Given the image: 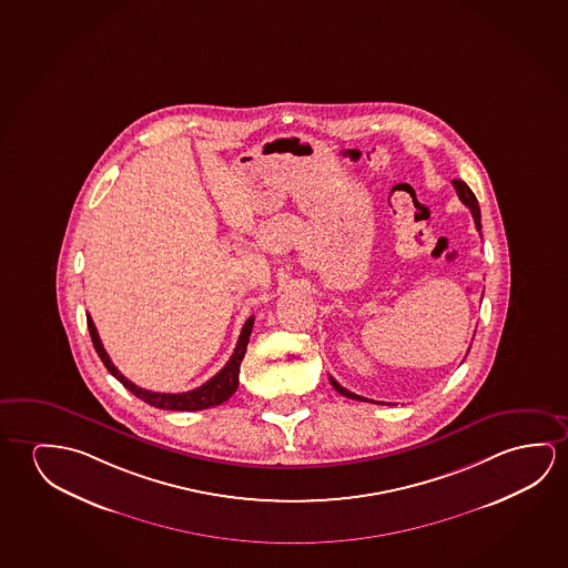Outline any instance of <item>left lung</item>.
<instances>
[{
  "label": "left lung",
  "mask_w": 568,
  "mask_h": 568,
  "mask_svg": "<svg viewBox=\"0 0 568 568\" xmlns=\"http://www.w3.org/2000/svg\"><path fill=\"white\" fill-rule=\"evenodd\" d=\"M454 189H456V194H458V199L470 209L471 216H474V224H476V230L480 232L481 224H480V206H478V201H476V196H474V192L470 191V186L468 184L464 183V181H460V179H454L453 181ZM331 384L336 392L341 393V395H344V397H349V399H356V402H369V399H366V397H362V395H356V393L348 392L346 387H342L334 377H331Z\"/></svg>",
  "instance_id": "1"
}]
</instances>
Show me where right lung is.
<instances>
[{"label":"right lung","mask_w":568,"mask_h":568,"mask_svg":"<svg viewBox=\"0 0 568 568\" xmlns=\"http://www.w3.org/2000/svg\"><path fill=\"white\" fill-rule=\"evenodd\" d=\"M87 321L92 344H94V348H97L98 356L104 362V366L108 367V372H110L125 389H130L135 397H140L143 402L149 403L151 407L166 410L209 409V407H216L220 403L230 399V397L236 393L237 384H240V364H242V359H244L245 348H247V342H250V334H252L253 328V316H250V318L245 321L244 328L240 332L236 349H234V354L227 359L226 366L222 367L216 376L210 377L206 384H202L201 387H196V389H192V392L158 393L138 387V385L131 384L128 377H123L122 374H120V369L112 364V359L105 354L102 341H100V336H98L97 326H94L92 316L88 315V313Z\"/></svg>","instance_id":"add662e5"}]
</instances>
